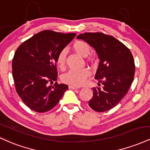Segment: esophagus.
Instances as JSON below:
<instances>
[{
  "instance_id": "obj_1",
  "label": "esophagus",
  "mask_w": 150,
  "mask_h": 150,
  "mask_svg": "<svg viewBox=\"0 0 150 150\" xmlns=\"http://www.w3.org/2000/svg\"><path fill=\"white\" fill-rule=\"evenodd\" d=\"M69 89H79L78 87H76V86H73V85H69Z\"/></svg>"
}]
</instances>
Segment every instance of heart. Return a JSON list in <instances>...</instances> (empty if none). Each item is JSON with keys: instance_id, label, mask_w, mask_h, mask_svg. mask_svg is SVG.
<instances>
[{"instance_id": "b5f03b06", "label": "heart", "mask_w": 150, "mask_h": 150, "mask_svg": "<svg viewBox=\"0 0 150 150\" xmlns=\"http://www.w3.org/2000/svg\"><path fill=\"white\" fill-rule=\"evenodd\" d=\"M73 48L77 53L83 57L88 56L91 51L90 46L83 41H77L75 42L73 45ZM65 63H66V53L65 50H62L57 55L56 64L60 70H64ZM90 74V70L86 68L82 69H72L62 76V80L67 84L78 87L85 83Z\"/></svg>"}]
</instances>
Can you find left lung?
Instances as JSON below:
<instances>
[{"mask_svg":"<svg viewBox=\"0 0 150 150\" xmlns=\"http://www.w3.org/2000/svg\"><path fill=\"white\" fill-rule=\"evenodd\" d=\"M77 39L92 46L100 60L94 78L103 87H93L89 106L97 112L111 109L125 97L133 81V56L129 49L112 36L87 32L78 35Z\"/></svg>","mask_w":150,"mask_h":150,"instance_id":"left-lung-1","label":"left lung"}]
</instances>
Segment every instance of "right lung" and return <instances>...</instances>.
Wrapping results in <instances>:
<instances>
[{
  "instance_id": "1",
  "label": "right lung",
  "mask_w": 150,
  "mask_h": 150,
  "mask_svg": "<svg viewBox=\"0 0 150 150\" xmlns=\"http://www.w3.org/2000/svg\"><path fill=\"white\" fill-rule=\"evenodd\" d=\"M76 34L44 30L24 42L15 51L13 77L19 97L32 111H49L59 102L68 87L49 85L57 80L56 59Z\"/></svg>"
}]
</instances>
